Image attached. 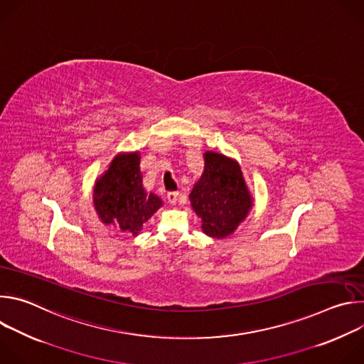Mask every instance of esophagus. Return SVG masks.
<instances>
[{"mask_svg": "<svg viewBox=\"0 0 364 364\" xmlns=\"http://www.w3.org/2000/svg\"><path fill=\"white\" fill-rule=\"evenodd\" d=\"M167 198H168V201H170L171 204H177L178 200H180V193H178V191H170V193L167 194Z\"/></svg>", "mask_w": 364, "mask_h": 364, "instance_id": "esophagus-1", "label": "esophagus"}]
</instances>
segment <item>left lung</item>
Returning a JSON list of instances; mask_svg holds the SVG:
<instances>
[{"label":"left lung","mask_w":364,"mask_h":364,"mask_svg":"<svg viewBox=\"0 0 364 364\" xmlns=\"http://www.w3.org/2000/svg\"><path fill=\"white\" fill-rule=\"evenodd\" d=\"M201 229L210 237H226L245 220L252 205L236 161L218 152L204 154V171L190 193Z\"/></svg>","instance_id":"1"}]
</instances>
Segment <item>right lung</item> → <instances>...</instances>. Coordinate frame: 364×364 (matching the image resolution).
Returning a JSON list of instances; mask_svg holds the SVG:
<instances>
[{
	"label": "right lung",
	"mask_w": 364,
	"mask_h": 364,
	"mask_svg": "<svg viewBox=\"0 0 364 364\" xmlns=\"http://www.w3.org/2000/svg\"><path fill=\"white\" fill-rule=\"evenodd\" d=\"M95 209L105 225L134 236L163 205L160 197L142 187L138 152L118 155L93 190Z\"/></svg>",
	"instance_id": "add662e5"
}]
</instances>
